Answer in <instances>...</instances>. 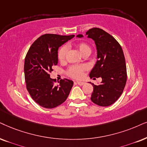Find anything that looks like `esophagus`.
<instances>
[{
	"label": "esophagus",
	"instance_id": "1",
	"mask_svg": "<svg viewBox=\"0 0 147 147\" xmlns=\"http://www.w3.org/2000/svg\"><path fill=\"white\" fill-rule=\"evenodd\" d=\"M76 83H77L79 85H83L85 84V82H82V81H77Z\"/></svg>",
	"mask_w": 147,
	"mask_h": 147
}]
</instances>
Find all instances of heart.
<instances>
[{"label": "heart", "mask_w": 147, "mask_h": 147, "mask_svg": "<svg viewBox=\"0 0 147 147\" xmlns=\"http://www.w3.org/2000/svg\"><path fill=\"white\" fill-rule=\"evenodd\" d=\"M77 49L80 53L83 55L86 53H91L92 49L90 46L87 42H79L77 45ZM68 53V49L66 46H62L58 50L57 52V58L60 62H64L66 60V55ZM87 66L85 65H72L68 68L66 70V73L69 77L74 78V79H80L82 77L83 72L87 70Z\"/></svg>", "instance_id": "b5f03b06"}]
</instances>
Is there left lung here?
Segmentation results:
<instances>
[{
  "mask_svg": "<svg viewBox=\"0 0 147 147\" xmlns=\"http://www.w3.org/2000/svg\"><path fill=\"white\" fill-rule=\"evenodd\" d=\"M86 34L95 41L98 52V60L90 77L102 79L98 85L90 83L94 87L91 100L98 106L109 107L119 99L127 81L123 49L117 40L102 29L92 28L87 31Z\"/></svg>",
  "mask_w": 147,
  "mask_h": 147,
  "instance_id": "obj_1",
  "label": "left lung"
}]
</instances>
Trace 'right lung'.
Returning a JSON list of instances; mask_svg holds the SVG:
<instances>
[{
    "mask_svg": "<svg viewBox=\"0 0 147 147\" xmlns=\"http://www.w3.org/2000/svg\"><path fill=\"white\" fill-rule=\"evenodd\" d=\"M74 36L43 34L33 42L27 52L24 61L26 88L31 98L42 107H56L69 95L73 81L61 79L59 84L55 85L49 73L53 71L52 67L57 64L59 47Z\"/></svg>",
    "mask_w": 147,
    "mask_h": 147,
    "instance_id": "1",
    "label": "right lung"
}]
</instances>
